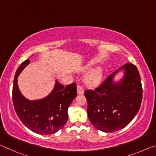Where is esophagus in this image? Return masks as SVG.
I'll return each mask as SVG.
<instances>
[{"mask_svg":"<svg viewBox=\"0 0 156 156\" xmlns=\"http://www.w3.org/2000/svg\"><path fill=\"white\" fill-rule=\"evenodd\" d=\"M77 92L78 94H84V89L83 86L78 85L77 86Z\"/></svg>","mask_w":156,"mask_h":156,"instance_id":"obj_1","label":"esophagus"}]
</instances>
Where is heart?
<instances>
[{"mask_svg":"<svg viewBox=\"0 0 156 156\" xmlns=\"http://www.w3.org/2000/svg\"><path fill=\"white\" fill-rule=\"evenodd\" d=\"M102 76V71L100 69H97L94 70L91 73H89L86 78V82L90 85H94V84H98L101 80Z\"/></svg>","mask_w":156,"mask_h":156,"instance_id":"obj_1","label":"heart"}]
</instances>
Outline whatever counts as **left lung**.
I'll use <instances>...</instances> for the list:
<instances>
[{
	"mask_svg": "<svg viewBox=\"0 0 156 156\" xmlns=\"http://www.w3.org/2000/svg\"><path fill=\"white\" fill-rule=\"evenodd\" d=\"M125 75L118 83L113 77L118 70ZM91 123L100 131L112 133L122 129L138 112L142 99L140 76L135 65L126 63L107 77L94 90L84 91Z\"/></svg>",
	"mask_w": 156,
	"mask_h": 156,
	"instance_id": "obj_1",
	"label": "left lung"
}]
</instances>
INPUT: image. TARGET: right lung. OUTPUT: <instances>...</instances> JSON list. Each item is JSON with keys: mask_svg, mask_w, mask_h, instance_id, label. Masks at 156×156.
Here are the masks:
<instances>
[{"mask_svg": "<svg viewBox=\"0 0 156 156\" xmlns=\"http://www.w3.org/2000/svg\"><path fill=\"white\" fill-rule=\"evenodd\" d=\"M28 59L21 63L16 72L12 100L17 115L27 127L41 135L55 133L61 129L68 119L67 110L77 95L75 83L62 86L57 80L54 89L41 100H29L21 94L18 76L30 64Z\"/></svg>", "mask_w": 156, "mask_h": 156, "instance_id": "right-lung-1", "label": "right lung"}]
</instances>
